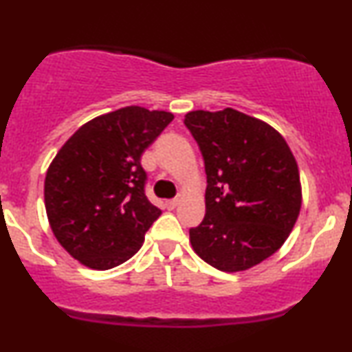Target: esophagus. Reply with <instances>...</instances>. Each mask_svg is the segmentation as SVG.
<instances>
[{
  "label": "esophagus",
  "mask_w": 352,
  "mask_h": 352,
  "mask_svg": "<svg viewBox=\"0 0 352 352\" xmlns=\"http://www.w3.org/2000/svg\"><path fill=\"white\" fill-rule=\"evenodd\" d=\"M179 198H173V200H167L165 201V206H167V210H175L177 206H179Z\"/></svg>",
  "instance_id": "34e87169"
}]
</instances>
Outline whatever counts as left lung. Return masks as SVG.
<instances>
[{
    "instance_id": "obj_1",
    "label": "left lung",
    "mask_w": 352,
    "mask_h": 352,
    "mask_svg": "<svg viewBox=\"0 0 352 352\" xmlns=\"http://www.w3.org/2000/svg\"><path fill=\"white\" fill-rule=\"evenodd\" d=\"M185 126L200 146L206 213L190 230L193 251L223 272L261 264L282 248L302 208L298 165L267 122L224 108L190 111Z\"/></svg>"
}]
</instances>
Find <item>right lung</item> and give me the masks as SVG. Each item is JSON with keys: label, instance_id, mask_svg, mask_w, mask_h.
Listing matches in <instances>:
<instances>
[{"label": "right lung", "instance_id": "right-lung-1", "mask_svg": "<svg viewBox=\"0 0 352 352\" xmlns=\"http://www.w3.org/2000/svg\"><path fill=\"white\" fill-rule=\"evenodd\" d=\"M172 120L167 111L126 107L85 122L57 152L44 182L45 211L80 264L108 270L141 249L162 213L144 193L141 155Z\"/></svg>", "mask_w": 352, "mask_h": 352}]
</instances>
